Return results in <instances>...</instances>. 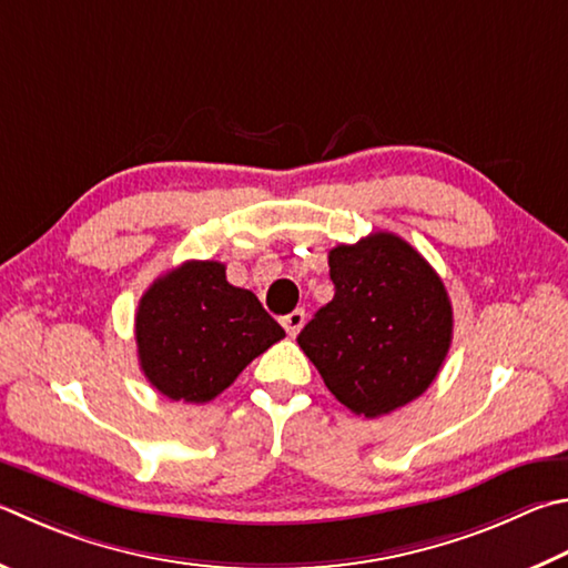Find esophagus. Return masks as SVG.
<instances>
[{
    "label": "esophagus",
    "instance_id": "1",
    "mask_svg": "<svg viewBox=\"0 0 568 568\" xmlns=\"http://www.w3.org/2000/svg\"><path fill=\"white\" fill-rule=\"evenodd\" d=\"M305 320H307L305 311H303V307H297V311H293V313L283 315V317H281V323H283V327H285V333L291 335V337H295V335L301 333V329H303Z\"/></svg>",
    "mask_w": 568,
    "mask_h": 568
}]
</instances>
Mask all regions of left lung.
<instances>
[{"label": "left lung", "instance_id": "8db88e82", "mask_svg": "<svg viewBox=\"0 0 568 568\" xmlns=\"http://www.w3.org/2000/svg\"><path fill=\"white\" fill-rule=\"evenodd\" d=\"M327 263L335 297L303 327L297 345L349 412L389 415L435 383L449 353L445 283L395 233L337 245Z\"/></svg>", "mask_w": 568, "mask_h": 568}]
</instances>
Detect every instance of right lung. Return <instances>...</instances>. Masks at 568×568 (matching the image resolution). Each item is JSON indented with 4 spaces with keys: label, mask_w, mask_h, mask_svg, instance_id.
<instances>
[{
    "label": "right lung",
    "mask_w": 568,
    "mask_h": 568,
    "mask_svg": "<svg viewBox=\"0 0 568 568\" xmlns=\"http://www.w3.org/2000/svg\"><path fill=\"white\" fill-rule=\"evenodd\" d=\"M285 337L261 301L225 281L219 261H185L153 281L136 311L139 365L173 402L203 405Z\"/></svg>",
    "instance_id": "add662e5"
}]
</instances>
